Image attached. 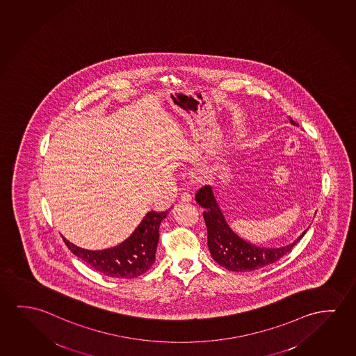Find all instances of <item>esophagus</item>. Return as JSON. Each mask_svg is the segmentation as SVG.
Returning a JSON list of instances; mask_svg holds the SVG:
<instances>
[{"mask_svg":"<svg viewBox=\"0 0 356 356\" xmlns=\"http://www.w3.org/2000/svg\"><path fill=\"white\" fill-rule=\"evenodd\" d=\"M181 200H182L184 202H190L192 200L191 195H190L188 192H184V193L181 195Z\"/></svg>","mask_w":356,"mask_h":356,"instance_id":"obj_1","label":"esophagus"}]
</instances>
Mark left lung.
<instances>
[{"mask_svg": "<svg viewBox=\"0 0 356 356\" xmlns=\"http://www.w3.org/2000/svg\"><path fill=\"white\" fill-rule=\"evenodd\" d=\"M291 124L297 126L295 120L290 118ZM196 201L203 211V218L207 227L208 248L216 263L220 266L236 271H252L276 263L284 257L291 249L301 241L307 230L302 233L290 245L281 248H261L254 245L236 236L225 222L220 212L218 203L214 197L212 187L203 186L196 193Z\"/></svg>", "mask_w": 356, "mask_h": 356, "instance_id": "left-lung-1", "label": "left lung"}]
</instances>
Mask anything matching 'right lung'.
Returning <instances> with one entry per match:
<instances>
[{"label":"right lung","mask_w":356,"mask_h":356,"mask_svg":"<svg viewBox=\"0 0 356 356\" xmlns=\"http://www.w3.org/2000/svg\"><path fill=\"white\" fill-rule=\"evenodd\" d=\"M166 214L168 211H150L128 239L110 249L93 252L74 245L64 236L63 241L72 254L101 274L115 279H133L147 273L155 261L159 227Z\"/></svg>","instance_id":"right-lung-1"}]
</instances>
